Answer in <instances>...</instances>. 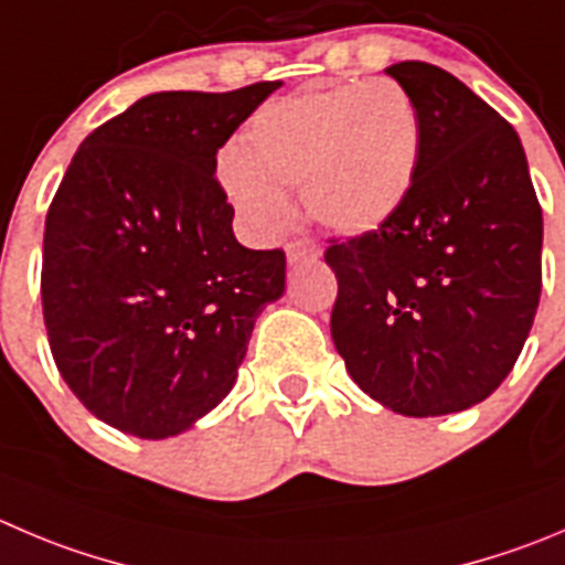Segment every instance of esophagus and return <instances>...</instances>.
<instances>
[{
  "label": "esophagus",
  "instance_id": "esophagus-1",
  "mask_svg": "<svg viewBox=\"0 0 565 565\" xmlns=\"http://www.w3.org/2000/svg\"><path fill=\"white\" fill-rule=\"evenodd\" d=\"M321 252L316 249L313 244H308V241H291V244L286 246V257L291 266H299V263H313L319 260Z\"/></svg>",
  "mask_w": 565,
  "mask_h": 565
}]
</instances>
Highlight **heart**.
Masks as SVG:
<instances>
[{
    "label": "heart",
    "mask_w": 565,
    "mask_h": 565,
    "mask_svg": "<svg viewBox=\"0 0 565 565\" xmlns=\"http://www.w3.org/2000/svg\"><path fill=\"white\" fill-rule=\"evenodd\" d=\"M422 118L394 79L347 83L263 105L227 152L222 182L246 227L271 238L291 218L282 191L302 188L305 211L335 233L388 222L416 182Z\"/></svg>",
    "instance_id": "heart-1"
}]
</instances>
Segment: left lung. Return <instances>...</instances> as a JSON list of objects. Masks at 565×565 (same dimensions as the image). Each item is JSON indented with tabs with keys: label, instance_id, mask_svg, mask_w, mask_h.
<instances>
[{
	"label": "left lung",
	"instance_id": "1",
	"mask_svg": "<svg viewBox=\"0 0 565 565\" xmlns=\"http://www.w3.org/2000/svg\"><path fill=\"white\" fill-rule=\"evenodd\" d=\"M422 118L405 205L330 238V332L354 383L402 416L466 411L502 385L541 299L544 216L513 127L444 68H385Z\"/></svg>",
	"mask_w": 565,
	"mask_h": 565
}]
</instances>
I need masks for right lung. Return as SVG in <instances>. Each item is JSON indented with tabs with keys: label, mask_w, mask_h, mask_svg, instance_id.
Wrapping results in <instances>:
<instances>
[{
	"label": "right lung",
	"mask_w": 565,
	"mask_h": 565,
	"mask_svg": "<svg viewBox=\"0 0 565 565\" xmlns=\"http://www.w3.org/2000/svg\"><path fill=\"white\" fill-rule=\"evenodd\" d=\"M282 83L160 90L96 127L44 230L52 358L110 427L169 438L218 405L252 327L286 291V252L246 249L216 152Z\"/></svg>",
	"instance_id": "add662e5"
}]
</instances>
